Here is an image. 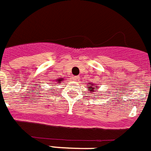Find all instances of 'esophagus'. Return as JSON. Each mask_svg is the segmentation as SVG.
I'll use <instances>...</instances> for the list:
<instances>
[{
    "label": "esophagus",
    "mask_w": 151,
    "mask_h": 151,
    "mask_svg": "<svg viewBox=\"0 0 151 151\" xmlns=\"http://www.w3.org/2000/svg\"><path fill=\"white\" fill-rule=\"evenodd\" d=\"M73 79H74V81H79V77H78V76H76V77L73 78Z\"/></svg>",
    "instance_id": "esophagus-1"
}]
</instances>
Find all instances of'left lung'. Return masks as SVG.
<instances>
[{"label": "left lung", "mask_w": 151, "mask_h": 151, "mask_svg": "<svg viewBox=\"0 0 151 151\" xmlns=\"http://www.w3.org/2000/svg\"><path fill=\"white\" fill-rule=\"evenodd\" d=\"M91 88H92V89H91V91H92V92H93V89H94V88H93V87H92V86H91Z\"/></svg>", "instance_id": "8db88e82"}]
</instances>
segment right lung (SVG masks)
Returning <instances> with one entry per match:
<instances>
[{
    "label": "right lung",
    "instance_id": "right-lung-1",
    "mask_svg": "<svg viewBox=\"0 0 151 151\" xmlns=\"http://www.w3.org/2000/svg\"><path fill=\"white\" fill-rule=\"evenodd\" d=\"M63 81V79H59V80H58V82H59V84H60V83H61V82H60V81Z\"/></svg>",
    "mask_w": 151,
    "mask_h": 151
}]
</instances>
